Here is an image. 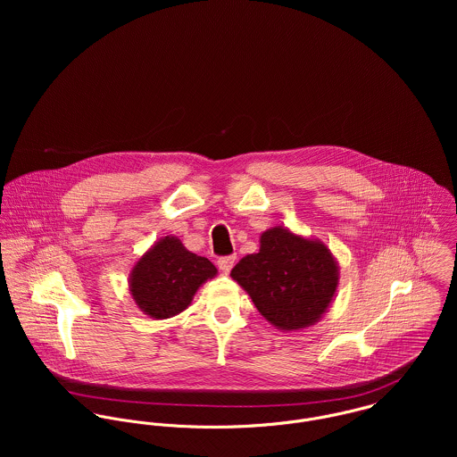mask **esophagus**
I'll use <instances>...</instances> for the list:
<instances>
[{
    "label": "esophagus",
    "instance_id": "34e87169",
    "mask_svg": "<svg viewBox=\"0 0 457 457\" xmlns=\"http://www.w3.org/2000/svg\"><path fill=\"white\" fill-rule=\"evenodd\" d=\"M234 263H236V255H228V257H221V259H218V267H220V270L221 272H230V269L234 267Z\"/></svg>",
    "mask_w": 457,
    "mask_h": 457
}]
</instances>
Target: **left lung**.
I'll use <instances>...</instances> for the list:
<instances>
[{
	"label": "left lung",
	"instance_id": "1",
	"mask_svg": "<svg viewBox=\"0 0 457 457\" xmlns=\"http://www.w3.org/2000/svg\"><path fill=\"white\" fill-rule=\"evenodd\" d=\"M262 317L283 332L315 326L330 308L339 265L320 239L272 227L261 236L259 253L246 255L230 272Z\"/></svg>",
	"mask_w": 457,
	"mask_h": 457
}]
</instances>
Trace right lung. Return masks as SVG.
Returning a JSON list of instances; mask_svg holds the SVG:
<instances>
[{
	"label": "right lung",
	"mask_w": 457,
	"mask_h": 457,
	"mask_svg": "<svg viewBox=\"0 0 457 457\" xmlns=\"http://www.w3.org/2000/svg\"><path fill=\"white\" fill-rule=\"evenodd\" d=\"M216 274L212 262L188 252L176 236H165L133 263L129 290L142 313L165 320L185 312L196 290Z\"/></svg>",
	"instance_id": "add662e5"
}]
</instances>
